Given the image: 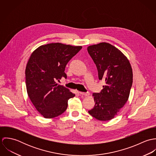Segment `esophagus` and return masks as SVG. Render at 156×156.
Listing matches in <instances>:
<instances>
[{
	"label": "esophagus",
	"mask_w": 156,
	"mask_h": 156,
	"mask_svg": "<svg viewBox=\"0 0 156 156\" xmlns=\"http://www.w3.org/2000/svg\"><path fill=\"white\" fill-rule=\"evenodd\" d=\"M80 94V95H85V96H88L90 95V93L89 92H79Z\"/></svg>",
	"instance_id": "1"
}]
</instances>
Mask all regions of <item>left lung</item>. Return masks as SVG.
Returning a JSON list of instances; mask_svg holds the SVG:
<instances>
[{"label": "left lung", "mask_w": 156, "mask_h": 156, "mask_svg": "<svg viewBox=\"0 0 156 156\" xmlns=\"http://www.w3.org/2000/svg\"><path fill=\"white\" fill-rule=\"evenodd\" d=\"M88 52L95 63L99 80L105 81L103 89L94 93V108L89 114L100 121L113 118L128 100L133 83L130 64L124 55L107 43L90 45Z\"/></svg>", "instance_id": "left-lung-1"}]
</instances>
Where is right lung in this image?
<instances>
[{
  "label": "right lung",
  "instance_id": "1",
  "mask_svg": "<svg viewBox=\"0 0 156 156\" xmlns=\"http://www.w3.org/2000/svg\"><path fill=\"white\" fill-rule=\"evenodd\" d=\"M81 48L82 46L51 43L39 47L32 53L25 70L27 92L37 110L45 118L64 113L68 100L75 96L56 81L67 78L66 67Z\"/></svg>",
  "mask_w": 156,
  "mask_h": 156
}]
</instances>
